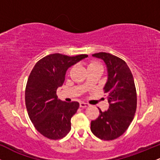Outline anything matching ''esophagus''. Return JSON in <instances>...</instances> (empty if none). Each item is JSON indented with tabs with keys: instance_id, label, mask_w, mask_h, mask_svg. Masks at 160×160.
Listing matches in <instances>:
<instances>
[{
	"instance_id": "esophagus-1",
	"label": "esophagus",
	"mask_w": 160,
	"mask_h": 160,
	"mask_svg": "<svg viewBox=\"0 0 160 160\" xmlns=\"http://www.w3.org/2000/svg\"><path fill=\"white\" fill-rule=\"evenodd\" d=\"M89 104L85 103V102H80V107L82 108H84L88 107V106H89Z\"/></svg>"
}]
</instances>
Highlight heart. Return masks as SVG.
Returning a JSON list of instances; mask_svg holds the SVG:
<instances>
[{"mask_svg": "<svg viewBox=\"0 0 160 160\" xmlns=\"http://www.w3.org/2000/svg\"><path fill=\"white\" fill-rule=\"evenodd\" d=\"M98 66H101L99 65L98 63H97V62H92L91 63H89V66H88V68H91V67H98Z\"/></svg>", "mask_w": 160, "mask_h": 160, "instance_id": "b5f03b06", "label": "heart"}]
</instances>
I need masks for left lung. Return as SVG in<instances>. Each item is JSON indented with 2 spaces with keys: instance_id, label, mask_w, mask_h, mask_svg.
<instances>
[{
  "instance_id": "1",
  "label": "left lung",
  "mask_w": 160,
  "mask_h": 160,
  "mask_svg": "<svg viewBox=\"0 0 160 160\" xmlns=\"http://www.w3.org/2000/svg\"><path fill=\"white\" fill-rule=\"evenodd\" d=\"M93 57L104 62L108 80L104 92L108 93L109 108L102 111L91 122V131L102 140L117 138L126 131L132 121L137 108V94L134 78L127 64L118 57L108 52H98Z\"/></svg>"
}]
</instances>
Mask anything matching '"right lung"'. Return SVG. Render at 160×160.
I'll list each match as a JSON object with an SVG mask.
<instances>
[{"mask_svg": "<svg viewBox=\"0 0 160 160\" xmlns=\"http://www.w3.org/2000/svg\"><path fill=\"white\" fill-rule=\"evenodd\" d=\"M87 57L85 54L48 55L37 62L29 75L25 88V105L34 127L46 138L58 140L71 130V119L80 104L62 102L58 99L56 91L63 85L68 69Z\"/></svg>", "mask_w": 160, "mask_h": 160, "instance_id": "1", "label": "right lung"}]
</instances>
